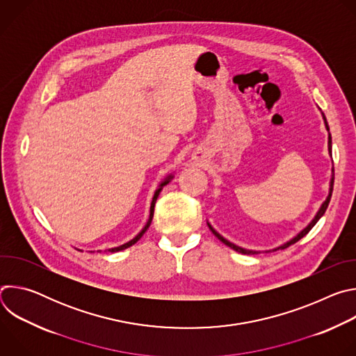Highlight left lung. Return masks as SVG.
Instances as JSON below:
<instances>
[{
	"mask_svg": "<svg viewBox=\"0 0 356 356\" xmlns=\"http://www.w3.org/2000/svg\"><path fill=\"white\" fill-rule=\"evenodd\" d=\"M324 117V115H323ZM324 122H325V127H327V129L330 131V127H328V124H327V120H325V117H324ZM328 149H330V154H331V135H330V138H328ZM332 187H334V176H332V179H331V186H330V194H328V197H327V200L323 202V206H321V209L318 210V213H317V216L314 217V220L304 228L297 236H294L291 241H289L287 243H284V245H282L279 249H284V248H289L290 245H293V243H296L297 241H300L302 236H306L309 232H310V229L317 224V221L324 216V213H325V210H327V207H328V204H330V200H331V195H332ZM210 227V229L213 231V234L222 242V243H225L227 246H229L231 249H234V250H236V252H239V253H245V255H255V250H248V249H243V248H239V246H236V245H234V243H231L229 241H227L225 238H222L216 229H213V227L211 225H209ZM276 250V249H275Z\"/></svg>",
	"mask_w": 356,
	"mask_h": 356,
	"instance_id": "8db88e82",
	"label": "left lung"
}]
</instances>
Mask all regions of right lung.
<instances>
[{
    "label": "right lung",
    "mask_w": 356,
    "mask_h": 356,
    "mask_svg": "<svg viewBox=\"0 0 356 356\" xmlns=\"http://www.w3.org/2000/svg\"><path fill=\"white\" fill-rule=\"evenodd\" d=\"M173 176H169L161 186H159V188L156 190V193H155V195H154V200H152V206H150V216H149V221H147V224L145 225V228L132 239V241H129V242H127V243H124V245H121V246H118V248H113V249H110V252H118V250H122V249H127V248H129V246H132L134 243H136L139 239H140V236L146 232V229L149 228V225H150V222H152V217H154V210H155V202H156V198H158V195H159V193H161V190H162V187L163 186H166L169 181H170V179H172Z\"/></svg>",
    "instance_id": "right-lung-1"
}]
</instances>
